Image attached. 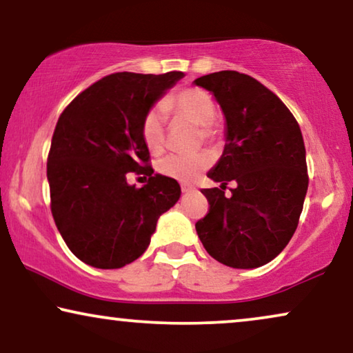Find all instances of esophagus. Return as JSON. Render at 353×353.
<instances>
[{
	"label": "esophagus",
	"instance_id": "34e87169",
	"mask_svg": "<svg viewBox=\"0 0 353 353\" xmlns=\"http://www.w3.org/2000/svg\"><path fill=\"white\" fill-rule=\"evenodd\" d=\"M181 191L183 192H191V191H196V188L192 185H188V183H183L181 185Z\"/></svg>",
	"mask_w": 353,
	"mask_h": 353
}]
</instances>
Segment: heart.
I'll list each match as a JSON object with an SVG mask.
<instances>
[{
    "label": "heart",
    "instance_id": "heart-1",
    "mask_svg": "<svg viewBox=\"0 0 353 353\" xmlns=\"http://www.w3.org/2000/svg\"><path fill=\"white\" fill-rule=\"evenodd\" d=\"M162 108L178 119L201 127V137L214 138V120L216 105L212 96L202 88H185L165 98ZM141 138L151 152H161L165 148V119L161 109H151L141 122ZM212 156L207 152L170 154L157 162V170L178 181H192L210 167Z\"/></svg>",
    "mask_w": 353,
    "mask_h": 353
}]
</instances>
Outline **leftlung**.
<instances>
[{"mask_svg":"<svg viewBox=\"0 0 353 353\" xmlns=\"http://www.w3.org/2000/svg\"><path fill=\"white\" fill-rule=\"evenodd\" d=\"M225 115V149L202 190L209 214L196 223L202 245L231 268L272 262L291 241L308 175L301 127L281 99L252 77L221 70L194 80ZM235 183L231 196L225 185Z\"/></svg>","mask_w":353,"mask_h":353,"instance_id":"left-lung-1","label":"left lung"}]
</instances>
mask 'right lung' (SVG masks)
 Here are the masks:
<instances>
[{
  "instance_id": "obj_1",
  "label": "right lung",
  "mask_w": 353,
  "mask_h": 353,
  "mask_svg": "<svg viewBox=\"0 0 353 353\" xmlns=\"http://www.w3.org/2000/svg\"><path fill=\"white\" fill-rule=\"evenodd\" d=\"M183 72H117L77 96L57 120L48 156L51 212L67 248L94 268H122L141 257L159 216L176 204V180L127 173L151 170L141 122ZM154 173V172H152Z\"/></svg>"
}]
</instances>
